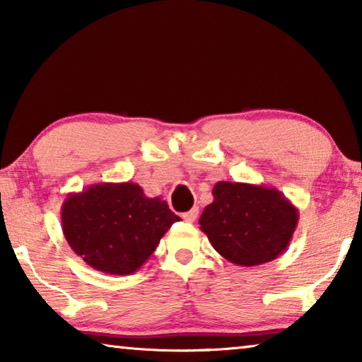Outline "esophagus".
<instances>
[{
    "label": "esophagus",
    "mask_w": 362,
    "mask_h": 362,
    "mask_svg": "<svg viewBox=\"0 0 362 362\" xmlns=\"http://www.w3.org/2000/svg\"><path fill=\"white\" fill-rule=\"evenodd\" d=\"M198 214H199V211H198V207H193L192 211H188V212H185L183 214V220H185V222H189V223H193L196 218H198Z\"/></svg>",
    "instance_id": "1"
}]
</instances>
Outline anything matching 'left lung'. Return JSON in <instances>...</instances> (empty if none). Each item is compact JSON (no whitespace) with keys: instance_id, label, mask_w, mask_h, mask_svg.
<instances>
[{"instance_id":"left-lung-1","label":"left lung","mask_w":362,"mask_h":362,"mask_svg":"<svg viewBox=\"0 0 362 362\" xmlns=\"http://www.w3.org/2000/svg\"><path fill=\"white\" fill-rule=\"evenodd\" d=\"M199 230L231 263L257 267L284 252L298 223V209L279 189L244 182H217Z\"/></svg>"}]
</instances>
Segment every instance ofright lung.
Segmentation results:
<instances>
[{
    "label": "right lung",
    "instance_id": "right-lung-1",
    "mask_svg": "<svg viewBox=\"0 0 362 362\" xmlns=\"http://www.w3.org/2000/svg\"><path fill=\"white\" fill-rule=\"evenodd\" d=\"M60 220L73 252L97 272L124 276L146 263L180 217L137 183L103 182L66 196Z\"/></svg>",
    "mask_w": 362,
    "mask_h": 362
}]
</instances>
